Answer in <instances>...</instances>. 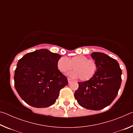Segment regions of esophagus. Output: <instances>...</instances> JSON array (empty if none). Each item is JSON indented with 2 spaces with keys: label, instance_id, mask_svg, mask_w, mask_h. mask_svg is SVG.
<instances>
[{
  "label": "esophagus",
  "instance_id": "obj_1",
  "mask_svg": "<svg viewBox=\"0 0 133 133\" xmlns=\"http://www.w3.org/2000/svg\"><path fill=\"white\" fill-rule=\"evenodd\" d=\"M67 80H68V82H69V84L72 82V80H71L70 78H67Z\"/></svg>",
  "mask_w": 133,
  "mask_h": 133
}]
</instances>
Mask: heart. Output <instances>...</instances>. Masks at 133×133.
<instances>
[{"instance_id": "heart-1", "label": "heart", "mask_w": 133, "mask_h": 133, "mask_svg": "<svg viewBox=\"0 0 133 133\" xmlns=\"http://www.w3.org/2000/svg\"><path fill=\"white\" fill-rule=\"evenodd\" d=\"M57 69L62 73L66 74L73 70L70 74L73 78H79L82 81L90 80L96 75L97 65L93 60L89 59L84 55H76L72 57H62L58 59L57 63Z\"/></svg>"}]
</instances>
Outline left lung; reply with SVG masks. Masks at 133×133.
I'll return each mask as SVG.
<instances>
[{"mask_svg": "<svg viewBox=\"0 0 133 133\" xmlns=\"http://www.w3.org/2000/svg\"><path fill=\"white\" fill-rule=\"evenodd\" d=\"M97 65L94 77L78 82L75 97L86 109L100 110L109 105L116 97L121 83V69L118 63L103 53L91 55Z\"/></svg>", "mask_w": 133, "mask_h": 133, "instance_id": "8db88e82", "label": "left lung"}]
</instances>
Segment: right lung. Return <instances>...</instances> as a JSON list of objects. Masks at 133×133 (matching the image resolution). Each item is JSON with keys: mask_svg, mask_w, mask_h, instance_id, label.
Listing matches in <instances>:
<instances>
[{"mask_svg": "<svg viewBox=\"0 0 133 133\" xmlns=\"http://www.w3.org/2000/svg\"><path fill=\"white\" fill-rule=\"evenodd\" d=\"M61 57L47 49H40L19 60L15 71V87L27 104L43 108L56 102L60 90L68 84L67 77L57 69Z\"/></svg>", "mask_w": 133, "mask_h": 133, "instance_id": "1", "label": "right lung"}]
</instances>
